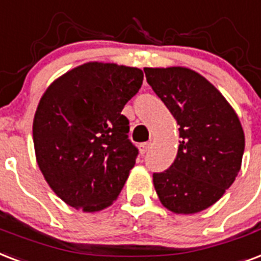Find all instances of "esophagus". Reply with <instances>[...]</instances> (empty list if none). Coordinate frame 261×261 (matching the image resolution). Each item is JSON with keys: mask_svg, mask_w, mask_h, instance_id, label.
I'll return each mask as SVG.
<instances>
[{"mask_svg": "<svg viewBox=\"0 0 261 261\" xmlns=\"http://www.w3.org/2000/svg\"><path fill=\"white\" fill-rule=\"evenodd\" d=\"M149 147H151V143H143V144H140V153H141V155H144V153L148 152Z\"/></svg>", "mask_w": 261, "mask_h": 261, "instance_id": "34e87169", "label": "esophagus"}]
</instances>
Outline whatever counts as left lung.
<instances>
[{
    "mask_svg": "<svg viewBox=\"0 0 261 261\" xmlns=\"http://www.w3.org/2000/svg\"><path fill=\"white\" fill-rule=\"evenodd\" d=\"M144 73L179 125L181 137L173 165L153 173L155 191L171 213H200L221 199L241 169V122L225 96L195 70L144 68Z\"/></svg>",
    "mask_w": 261,
    "mask_h": 261,
    "instance_id": "left-lung-1",
    "label": "left lung"
}]
</instances>
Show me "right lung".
Listing matches in <instances>:
<instances>
[{
    "instance_id": "right-lung-1",
    "label": "right lung",
    "mask_w": 261,
    "mask_h": 261,
    "mask_svg": "<svg viewBox=\"0 0 261 261\" xmlns=\"http://www.w3.org/2000/svg\"><path fill=\"white\" fill-rule=\"evenodd\" d=\"M143 77L139 68L87 62L42 95L32 124L36 162L48 187L70 207L100 211L124 188L139 151L121 112Z\"/></svg>"
}]
</instances>
